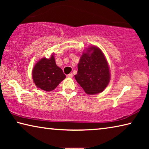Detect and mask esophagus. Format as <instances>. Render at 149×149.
Segmentation results:
<instances>
[{
    "instance_id": "34e87169",
    "label": "esophagus",
    "mask_w": 149,
    "mask_h": 149,
    "mask_svg": "<svg viewBox=\"0 0 149 149\" xmlns=\"http://www.w3.org/2000/svg\"><path fill=\"white\" fill-rule=\"evenodd\" d=\"M67 76L68 77H73V74H69L68 75H67Z\"/></svg>"
}]
</instances>
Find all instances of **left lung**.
I'll return each mask as SVG.
<instances>
[{
    "instance_id": "1",
    "label": "left lung",
    "mask_w": 149,
    "mask_h": 149,
    "mask_svg": "<svg viewBox=\"0 0 149 149\" xmlns=\"http://www.w3.org/2000/svg\"><path fill=\"white\" fill-rule=\"evenodd\" d=\"M77 68L75 80L87 94L95 95L102 92L109 84V67L99 48H89L82 54Z\"/></svg>"
}]
</instances>
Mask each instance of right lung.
<instances>
[{
  "instance_id": "obj_1",
  "label": "right lung",
  "mask_w": 149,
  "mask_h": 149,
  "mask_svg": "<svg viewBox=\"0 0 149 149\" xmlns=\"http://www.w3.org/2000/svg\"><path fill=\"white\" fill-rule=\"evenodd\" d=\"M32 76L35 85L46 91L54 90L65 78L62 70L56 65L54 55L40 60L33 69Z\"/></svg>"
}]
</instances>
